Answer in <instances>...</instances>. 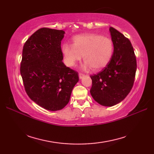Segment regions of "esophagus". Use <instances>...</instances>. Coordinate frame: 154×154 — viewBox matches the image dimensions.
Masks as SVG:
<instances>
[{
	"mask_svg": "<svg viewBox=\"0 0 154 154\" xmlns=\"http://www.w3.org/2000/svg\"><path fill=\"white\" fill-rule=\"evenodd\" d=\"M79 79H83V78L85 77V75H83V73H79Z\"/></svg>",
	"mask_w": 154,
	"mask_h": 154,
	"instance_id": "obj_1",
	"label": "esophagus"
}]
</instances>
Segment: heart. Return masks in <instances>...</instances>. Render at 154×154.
Returning <instances> with one entry per match:
<instances>
[{
	"label": "heart",
	"mask_w": 154,
	"mask_h": 154,
	"mask_svg": "<svg viewBox=\"0 0 154 154\" xmlns=\"http://www.w3.org/2000/svg\"><path fill=\"white\" fill-rule=\"evenodd\" d=\"M113 50V42L110 38L94 33L77 35L73 38V45H62L66 65L75 66L83 55L85 61L83 67L84 70L92 67L94 71H98L105 67L111 60Z\"/></svg>",
	"instance_id": "obj_1"
}]
</instances>
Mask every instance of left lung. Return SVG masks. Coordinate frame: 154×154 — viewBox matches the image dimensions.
<instances>
[{
    "mask_svg": "<svg viewBox=\"0 0 154 154\" xmlns=\"http://www.w3.org/2000/svg\"><path fill=\"white\" fill-rule=\"evenodd\" d=\"M109 31L114 45L112 56L102 71L91 75V96L104 106L116 105L125 99L132 88L137 69L130 40L112 27Z\"/></svg>",
    "mask_w": 154,
    "mask_h": 154,
    "instance_id": "obj_1",
    "label": "left lung"
}]
</instances>
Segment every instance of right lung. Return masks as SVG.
<instances>
[{"label": "right lung", "mask_w": 154, "mask_h": 154, "mask_svg": "<svg viewBox=\"0 0 154 154\" xmlns=\"http://www.w3.org/2000/svg\"><path fill=\"white\" fill-rule=\"evenodd\" d=\"M65 32L43 28L26 42L20 74L28 97L39 106L60 110L69 102L78 73L63 63L61 42Z\"/></svg>", "instance_id": "1"}]
</instances>
